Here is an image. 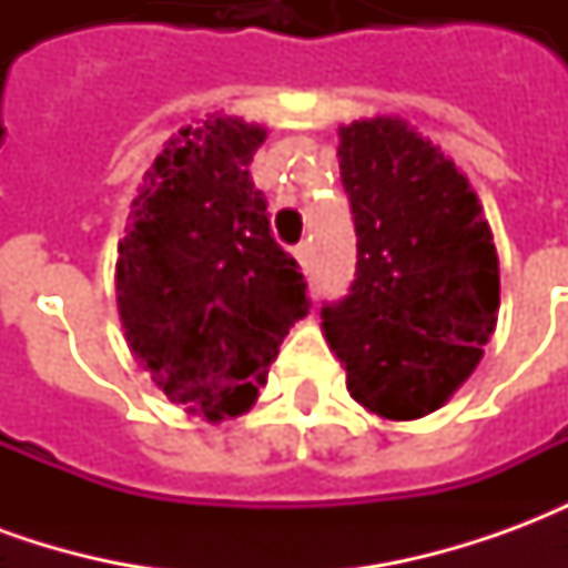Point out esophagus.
Returning <instances> with one entry per match:
<instances>
[{
  "mask_svg": "<svg viewBox=\"0 0 568 568\" xmlns=\"http://www.w3.org/2000/svg\"><path fill=\"white\" fill-rule=\"evenodd\" d=\"M295 258L297 264L310 273V267H313V246H310V243H301V246L295 248Z\"/></svg>",
  "mask_w": 568,
  "mask_h": 568,
  "instance_id": "1",
  "label": "esophagus"
}]
</instances>
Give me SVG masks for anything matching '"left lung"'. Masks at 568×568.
Instances as JSON below:
<instances>
[{
  "label": "left lung",
  "instance_id": "obj_1",
  "mask_svg": "<svg viewBox=\"0 0 568 568\" xmlns=\"http://www.w3.org/2000/svg\"><path fill=\"white\" fill-rule=\"evenodd\" d=\"M356 280L322 307L346 389L383 419L438 410L484 356L499 313V255L456 163L402 118L341 128Z\"/></svg>",
  "mask_w": 568,
  "mask_h": 568
}]
</instances>
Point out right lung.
<instances>
[{"label": "right lung", "instance_id": "obj_1", "mask_svg": "<svg viewBox=\"0 0 568 568\" xmlns=\"http://www.w3.org/2000/svg\"><path fill=\"white\" fill-rule=\"evenodd\" d=\"M267 136L243 118L182 128L154 158L115 292L130 353L175 405L206 419L243 414L280 344L310 310L297 261L271 234L248 163Z\"/></svg>", "mask_w": 568, "mask_h": 568}]
</instances>
